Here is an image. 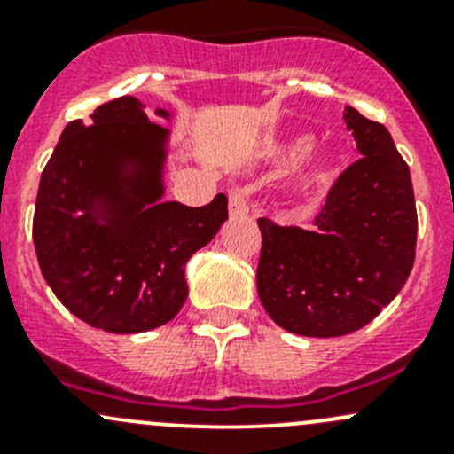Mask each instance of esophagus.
Instances as JSON below:
<instances>
[{"label":"esophagus","instance_id":"obj_1","mask_svg":"<svg viewBox=\"0 0 454 454\" xmlns=\"http://www.w3.org/2000/svg\"><path fill=\"white\" fill-rule=\"evenodd\" d=\"M228 210L231 215H246L250 210V193L246 189L228 191Z\"/></svg>","mask_w":454,"mask_h":454}]
</instances>
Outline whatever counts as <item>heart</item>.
<instances>
[{
    "label": "heart",
    "mask_w": 454,
    "mask_h": 454,
    "mask_svg": "<svg viewBox=\"0 0 454 454\" xmlns=\"http://www.w3.org/2000/svg\"><path fill=\"white\" fill-rule=\"evenodd\" d=\"M312 149L314 140L309 138V136H299V138L290 140L283 146L281 158L283 162L296 164L303 158H308ZM333 176H336V162H332V160H320L318 164H314L312 168H308V171L299 177V182H296L294 186V193L301 195V198H308V195L316 193V191L325 189V186L333 180Z\"/></svg>",
    "instance_id": "obj_1"
}]
</instances>
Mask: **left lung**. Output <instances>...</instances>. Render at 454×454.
<instances>
[{
    "label": "left lung",
    "instance_id": "1",
    "mask_svg": "<svg viewBox=\"0 0 454 454\" xmlns=\"http://www.w3.org/2000/svg\"><path fill=\"white\" fill-rule=\"evenodd\" d=\"M363 158L329 189L314 228L259 217L256 290L278 327L345 336L371 323L404 287L415 263L418 210L409 164L380 122L345 109Z\"/></svg>",
    "mask_w": 454,
    "mask_h": 454
}]
</instances>
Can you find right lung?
<instances>
[{"instance_id":"1","label":"right lung","mask_w":454,"mask_h":454,"mask_svg":"<svg viewBox=\"0 0 454 454\" xmlns=\"http://www.w3.org/2000/svg\"><path fill=\"white\" fill-rule=\"evenodd\" d=\"M158 116L167 112L158 109ZM72 121L41 173L32 241L57 299L114 333H138L168 323L184 305V265L228 219V198L191 208L160 201L167 131L146 118L136 96H118ZM137 164L131 176L124 164ZM106 204L108 223L93 219Z\"/></svg>"}]
</instances>
